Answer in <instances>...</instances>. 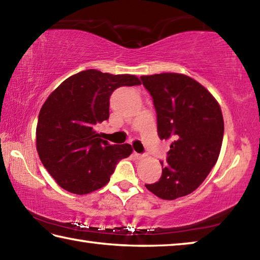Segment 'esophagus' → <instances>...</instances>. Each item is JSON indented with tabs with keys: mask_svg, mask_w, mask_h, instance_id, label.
<instances>
[{
	"mask_svg": "<svg viewBox=\"0 0 260 260\" xmlns=\"http://www.w3.org/2000/svg\"><path fill=\"white\" fill-rule=\"evenodd\" d=\"M134 156L138 158V159H142V158L146 156V155H144V153H138V152L134 151Z\"/></svg>",
	"mask_w": 260,
	"mask_h": 260,
	"instance_id": "34e87169",
	"label": "esophagus"
}]
</instances>
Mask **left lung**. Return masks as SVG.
<instances>
[{"mask_svg":"<svg viewBox=\"0 0 260 260\" xmlns=\"http://www.w3.org/2000/svg\"><path fill=\"white\" fill-rule=\"evenodd\" d=\"M151 95L161 140H172L161 177L146 184L162 200L186 196L200 187L218 160L223 119L217 101L193 79L179 73L141 77Z\"/></svg>","mask_w":260,"mask_h":260,"instance_id":"obj_1","label":"left lung"}]
</instances>
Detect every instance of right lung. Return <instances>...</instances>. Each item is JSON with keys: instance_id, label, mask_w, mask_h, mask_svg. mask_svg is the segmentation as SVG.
Instances as JSON below:
<instances>
[{"instance_id": "obj_1", "label": "right lung", "mask_w": 260, "mask_h": 260, "mask_svg": "<svg viewBox=\"0 0 260 260\" xmlns=\"http://www.w3.org/2000/svg\"><path fill=\"white\" fill-rule=\"evenodd\" d=\"M135 76H113L87 70L70 77L42 105L38 118L37 149L48 172L65 190L85 195L102 188L129 144L111 146L95 131L109 119L110 96L122 86H138Z\"/></svg>"}]
</instances>
